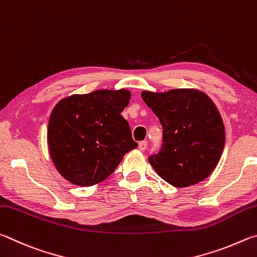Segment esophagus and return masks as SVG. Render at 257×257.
<instances>
[{
  "label": "esophagus",
  "instance_id": "1",
  "mask_svg": "<svg viewBox=\"0 0 257 257\" xmlns=\"http://www.w3.org/2000/svg\"><path fill=\"white\" fill-rule=\"evenodd\" d=\"M147 147H148L147 141H141L140 143H139V149H140L141 151H145L147 149Z\"/></svg>",
  "mask_w": 257,
  "mask_h": 257
}]
</instances>
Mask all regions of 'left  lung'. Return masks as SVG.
Masks as SVG:
<instances>
[{"label":"left lung","mask_w":257,"mask_h":257,"mask_svg":"<svg viewBox=\"0 0 257 257\" xmlns=\"http://www.w3.org/2000/svg\"><path fill=\"white\" fill-rule=\"evenodd\" d=\"M142 99L163 125V146L149 163L175 187L204 181L221 158L226 132L211 98L196 89L142 91Z\"/></svg>","instance_id":"1"}]
</instances>
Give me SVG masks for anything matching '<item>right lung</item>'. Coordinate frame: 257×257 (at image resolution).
Returning <instances> with one entry per match:
<instances>
[{
	"label": "right lung",
	"instance_id": "add662e5",
	"mask_svg": "<svg viewBox=\"0 0 257 257\" xmlns=\"http://www.w3.org/2000/svg\"><path fill=\"white\" fill-rule=\"evenodd\" d=\"M128 90H96L57 102L49 116V155L63 177L92 186L114 173L125 154L136 149L131 127L120 112Z\"/></svg>",
	"mask_w": 257,
	"mask_h": 257
}]
</instances>
